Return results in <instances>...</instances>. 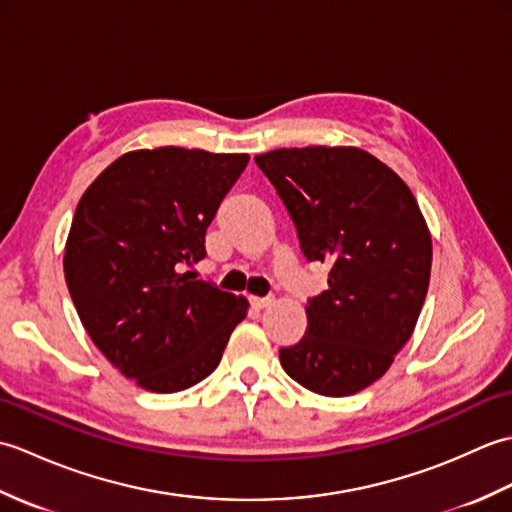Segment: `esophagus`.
<instances>
[{
    "instance_id": "obj_1",
    "label": "esophagus",
    "mask_w": 512,
    "mask_h": 512,
    "mask_svg": "<svg viewBox=\"0 0 512 512\" xmlns=\"http://www.w3.org/2000/svg\"><path fill=\"white\" fill-rule=\"evenodd\" d=\"M270 303H273V297H250V306L255 310H264Z\"/></svg>"
}]
</instances>
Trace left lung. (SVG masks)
I'll list each match as a JSON object with an SVG mask.
<instances>
[{
    "instance_id": "1",
    "label": "left lung",
    "mask_w": 512,
    "mask_h": 512,
    "mask_svg": "<svg viewBox=\"0 0 512 512\" xmlns=\"http://www.w3.org/2000/svg\"><path fill=\"white\" fill-rule=\"evenodd\" d=\"M295 222L308 262L330 266L306 306L308 330L279 361L321 396H352L383 376L416 328L431 275V233L396 171L358 147L255 156Z\"/></svg>"
}]
</instances>
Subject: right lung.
I'll use <instances>...</instances> for the list:
<instances>
[{"instance_id":"add662e5","label":"right lung","mask_w":512,"mask_h":512,"mask_svg":"<svg viewBox=\"0 0 512 512\" xmlns=\"http://www.w3.org/2000/svg\"><path fill=\"white\" fill-rule=\"evenodd\" d=\"M248 154L136 149L85 193L63 273L94 345L125 378L156 394L200 383L220 365L248 301L195 279L206 228Z\"/></svg>"}]
</instances>
